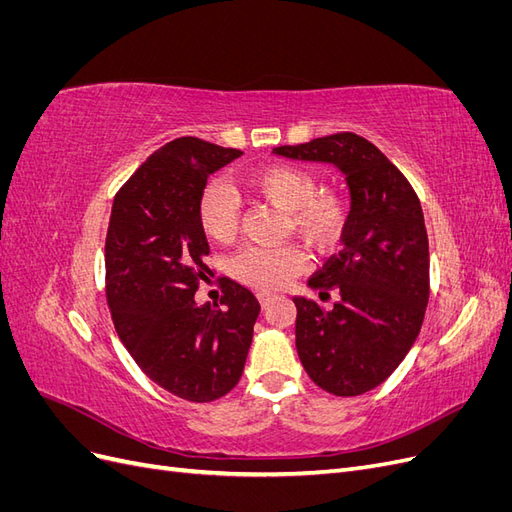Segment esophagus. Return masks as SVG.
I'll return each instance as SVG.
<instances>
[{"label":"esophagus","mask_w":512,"mask_h":512,"mask_svg":"<svg viewBox=\"0 0 512 512\" xmlns=\"http://www.w3.org/2000/svg\"><path fill=\"white\" fill-rule=\"evenodd\" d=\"M273 299H275L273 292H258V301H260L262 305H265V307H267Z\"/></svg>","instance_id":"esophagus-1"}]
</instances>
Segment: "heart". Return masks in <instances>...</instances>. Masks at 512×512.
Returning <instances> with one entry per match:
<instances>
[{
	"instance_id": "b5f03b06",
	"label": "heart",
	"mask_w": 512,
	"mask_h": 512,
	"mask_svg": "<svg viewBox=\"0 0 512 512\" xmlns=\"http://www.w3.org/2000/svg\"><path fill=\"white\" fill-rule=\"evenodd\" d=\"M245 190L286 213V230L301 237L318 254H329L348 226V203L333 190H318V179L297 164H267L247 173ZM198 222L211 241L230 243L241 226L237 196L224 183H209L198 203ZM307 256L297 245H250L230 260V273L258 290L284 288L303 273Z\"/></svg>"
}]
</instances>
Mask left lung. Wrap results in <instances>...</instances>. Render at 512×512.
<instances>
[{"label": "left lung", "mask_w": 512, "mask_h": 512, "mask_svg": "<svg viewBox=\"0 0 512 512\" xmlns=\"http://www.w3.org/2000/svg\"><path fill=\"white\" fill-rule=\"evenodd\" d=\"M292 160L329 162L346 175L352 207L344 250L309 277L320 299L339 292L333 309L305 297L297 305V352L320 389L339 397L376 389L404 361L423 327L429 301V241L404 173L354 132L282 145Z\"/></svg>", "instance_id": "8db88e82"}]
</instances>
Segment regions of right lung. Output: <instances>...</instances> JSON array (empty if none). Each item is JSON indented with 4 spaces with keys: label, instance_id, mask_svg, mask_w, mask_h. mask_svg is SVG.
<instances>
[{
    "label": "right lung",
    "instance_id": "obj_1",
    "mask_svg": "<svg viewBox=\"0 0 512 512\" xmlns=\"http://www.w3.org/2000/svg\"><path fill=\"white\" fill-rule=\"evenodd\" d=\"M241 153L196 136L166 143L121 185L106 232V301L119 339L153 382L196 404L235 389L260 314L252 290L230 277L220 303L194 301L213 275L200 196Z\"/></svg>",
    "mask_w": 512,
    "mask_h": 512
}]
</instances>
